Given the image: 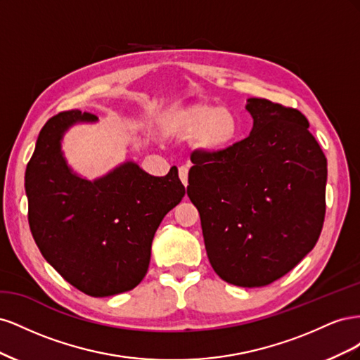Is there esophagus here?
<instances>
[{
    "instance_id": "34e87169",
    "label": "esophagus",
    "mask_w": 360,
    "mask_h": 360,
    "mask_svg": "<svg viewBox=\"0 0 360 360\" xmlns=\"http://www.w3.org/2000/svg\"><path fill=\"white\" fill-rule=\"evenodd\" d=\"M188 174H189L188 167H180L179 168V177H180V180H181L184 186H188Z\"/></svg>"
}]
</instances>
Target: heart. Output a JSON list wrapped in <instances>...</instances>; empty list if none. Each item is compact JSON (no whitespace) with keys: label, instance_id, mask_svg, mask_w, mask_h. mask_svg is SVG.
I'll return each mask as SVG.
<instances>
[{"label":"heart","instance_id":"b5f03b06","mask_svg":"<svg viewBox=\"0 0 360 360\" xmlns=\"http://www.w3.org/2000/svg\"><path fill=\"white\" fill-rule=\"evenodd\" d=\"M168 126L172 134L180 136L195 134V143L207 151H221L230 147L238 134L234 112L209 102H197L176 111Z\"/></svg>","mask_w":360,"mask_h":360}]
</instances>
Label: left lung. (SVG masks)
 <instances>
[{"instance_id":"8db88e82","label":"left lung","mask_w":360,"mask_h":360,"mask_svg":"<svg viewBox=\"0 0 360 360\" xmlns=\"http://www.w3.org/2000/svg\"><path fill=\"white\" fill-rule=\"evenodd\" d=\"M250 135L191 160L188 197L201 217L213 270L238 287L287 275L317 243L328 160L294 108L250 97Z\"/></svg>"}]
</instances>
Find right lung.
<instances>
[{"label":"right lung","instance_id":"1","mask_svg":"<svg viewBox=\"0 0 360 360\" xmlns=\"http://www.w3.org/2000/svg\"><path fill=\"white\" fill-rule=\"evenodd\" d=\"M94 120L79 110L48 120L27 165L25 191L30 230L41 255L75 288L105 297L143 281L158 226L186 189L176 167L153 177L134 162L93 183L76 177L60 139L69 126Z\"/></svg>","mask_w":360,"mask_h":360}]
</instances>
